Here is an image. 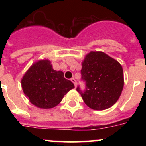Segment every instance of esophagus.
Masks as SVG:
<instances>
[{"instance_id":"esophagus-1","label":"esophagus","mask_w":146,"mask_h":146,"mask_svg":"<svg viewBox=\"0 0 146 146\" xmlns=\"http://www.w3.org/2000/svg\"><path fill=\"white\" fill-rule=\"evenodd\" d=\"M71 81H72V82H73V83H74V86H75V88L77 87V82H76V80L74 79V78H72V79H71Z\"/></svg>"}]
</instances>
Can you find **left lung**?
Wrapping results in <instances>:
<instances>
[{
	"label": "left lung",
	"instance_id": "1",
	"mask_svg": "<svg viewBox=\"0 0 146 146\" xmlns=\"http://www.w3.org/2000/svg\"><path fill=\"white\" fill-rule=\"evenodd\" d=\"M82 79L86 81V91L81 94L87 106L103 110L118 101L123 91V68L118 60L101 51H91L82 62Z\"/></svg>",
	"mask_w": 146,
	"mask_h": 146
}]
</instances>
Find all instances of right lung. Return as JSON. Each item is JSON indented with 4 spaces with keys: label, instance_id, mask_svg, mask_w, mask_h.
Here are the masks:
<instances>
[{
    "label": "right lung",
    "instance_id": "add662e5",
    "mask_svg": "<svg viewBox=\"0 0 146 146\" xmlns=\"http://www.w3.org/2000/svg\"><path fill=\"white\" fill-rule=\"evenodd\" d=\"M21 86L31 104L41 109H51L62 101L64 95L74 88L64 72L53 69L48 59L35 62L23 75Z\"/></svg>",
    "mask_w": 146,
    "mask_h": 146
}]
</instances>
